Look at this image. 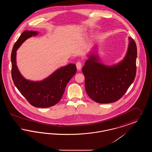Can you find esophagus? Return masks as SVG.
<instances>
[{"mask_svg":"<svg viewBox=\"0 0 152 152\" xmlns=\"http://www.w3.org/2000/svg\"><path fill=\"white\" fill-rule=\"evenodd\" d=\"M76 67H77V70L78 71H80V69H81V66H82V64H81V63L80 62V61H77V63H76Z\"/></svg>","mask_w":152,"mask_h":152,"instance_id":"34e87169","label":"esophagus"}]
</instances>
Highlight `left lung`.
<instances>
[{"mask_svg":"<svg viewBox=\"0 0 152 152\" xmlns=\"http://www.w3.org/2000/svg\"><path fill=\"white\" fill-rule=\"evenodd\" d=\"M128 39L126 54L118 64L104 65L99 61L97 55L92 53L82 68L87 94L96 102L111 103L118 100L134 81L136 74L137 46L132 37H129Z\"/></svg>","mask_w":152,"mask_h":152,"instance_id":"left-lung-1","label":"left lung"}]
</instances>
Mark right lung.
<instances>
[{
    "label": "right lung",
    "mask_w": 152,
    "mask_h": 152,
    "mask_svg": "<svg viewBox=\"0 0 152 152\" xmlns=\"http://www.w3.org/2000/svg\"><path fill=\"white\" fill-rule=\"evenodd\" d=\"M38 35V32L24 31L15 43L11 53V75L15 86L21 94L34 107L48 108L60 101L66 84L76 72L75 64H69L58 69L46 79L40 81L26 79L16 65V51L27 39Z\"/></svg>",
    "instance_id": "obj_1"
}]
</instances>
